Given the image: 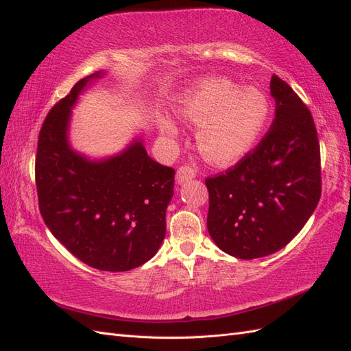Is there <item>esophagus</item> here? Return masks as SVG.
<instances>
[{"label": "esophagus", "instance_id": "esophagus-1", "mask_svg": "<svg viewBox=\"0 0 351 351\" xmlns=\"http://www.w3.org/2000/svg\"><path fill=\"white\" fill-rule=\"evenodd\" d=\"M195 176H196V171H195V169H193L192 167H190V165H182V167H178L177 174H176L178 183L189 182V180H192Z\"/></svg>", "mask_w": 351, "mask_h": 351}]
</instances>
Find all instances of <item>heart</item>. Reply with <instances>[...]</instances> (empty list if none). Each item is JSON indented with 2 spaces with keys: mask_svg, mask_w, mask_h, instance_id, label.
<instances>
[{
  "mask_svg": "<svg viewBox=\"0 0 351 351\" xmlns=\"http://www.w3.org/2000/svg\"><path fill=\"white\" fill-rule=\"evenodd\" d=\"M269 112L268 98L261 90L218 77L200 80L178 108L182 120L200 125L199 149L215 164L236 162L246 155L261 137ZM161 130L177 132L171 120H162Z\"/></svg>",
  "mask_w": 351,
  "mask_h": 351,
  "instance_id": "heart-1",
  "label": "heart"
}]
</instances>
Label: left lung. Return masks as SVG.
Returning a JSON list of instances; mask_svg holds the SVG:
<instances>
[{
  "label": "left lung",
  "mask_w": 351,
  "mask_h": 351,
  "mask_svg": "<svg viewBox=\"0 0 351 351\" xmlns=\"http://www.w3.org/2000/svg\"><path fill=\"white\" fill-rule=\"evenodd\" d=\"M275 119L261 142L226 173L208 177V231L239 259H256L291 241L322 192L321 149L311 111L277 74Z\"/></svg>",
  "instance_id": "obj_1"
}]
</instances>
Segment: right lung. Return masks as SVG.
<instances>
[{"label": "right lung", "instance_id": "obj_1", "mask_svg": "<svg viewBox=\"0 0 351 351\" xmlns=\"http://www.w3.org/2000/svg\"><path fill=\"white\" fill-rule=\"evenodd\" d=\"M80 79L42 124L35 159L40 215L54 237L92 268L123 272L155 256L165 237L174 168L158 164L134 142L93 162L70 149V110L89 80Z\"/></svg>", "mask_w": 351, "mask_h": 351}]
</instances>
